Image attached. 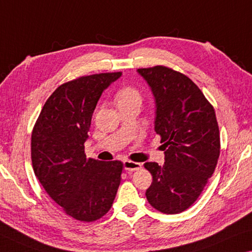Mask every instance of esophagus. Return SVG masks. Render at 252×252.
Here are the masks:
<instances>
[{"instance_id":"1","label":"esophagus","mask_w":252,"mask_h":252,"mask_svg":"<svg viewBox=\"0 0 252 252\" xmlns=\"http://www.w3.org/2000/svg\"><path fill=\"white\" fill-rule=\"evenodd\" d=\"M141 166L142 164L138 163V162H134L130 160L124 161V169H125L126 171H135V170L141 169Z\"/></svg>"}]
</instances>
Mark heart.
Instances as JSON below:
<instances>
[{
	"instance_id": "b5f03b06",
	"label": "heart",
	"mask_w": 252,
	"mask_h": 252,
	"mask_svg": "<svg viewBox=\"0 0 252 252\" xmlns=\"http://www.w3.org/2000/svg\"><path fill=\"white\" fill-rule=\"evenodd\" d=\"M118 106L129 103H137L141 104L142 102V94L138 89L134 87H124L117 92L116 95Z\"/></svg>"
}]
</instances>
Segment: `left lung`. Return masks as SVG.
Instances as JSON below:
<instances>
[{"mask_svg": "<svg viewBox=\"0 0 252 252\" xmlns=\"http://www.w3.org/2000/svg\"><path fill=\"white\" fill-rule=\"evenodd\" d=\"M156 98V129L165 162H146L153 181L145 195L151 206L178 214L196 202L218 164L220 130L215 110L183 73L163 65L138 68Z\"/></svg>", "mask_w": 252, "mask_h": 252, "instance_id": "left-lung-1", "label": "left lung"}]
</instances>
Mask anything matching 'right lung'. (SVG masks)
I'll return each instance as SVG.
<instances>
[{
	"instance_id": "add662e5",
	"label": "right lung",
	"mask_w": 252,
	"mask_h": 252,
	"mask_svg": "<svg viewBox=\"0 0 252 252\" xmlns=\"http://www.w3.org/2000/svg\"><path fill=\"white\" fill-rule=\"evenodd\" d=\"M122 72L80 76L50 94L32 134L33 172L45 191L71 218L94 222L113 206L123 162L87 158L92 114L102 91Z\"/></svg>"
}]
</instances>
